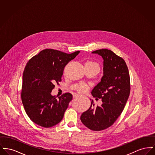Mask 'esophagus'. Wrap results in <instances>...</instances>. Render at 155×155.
Instances as JSON below:
<instances>
[{"label": "esophagus", "mask_w": 155, "mask_h": 155, "mask_svg": "<svg viewBox=\"0 0 155 155\" xmlns=\"http://www.w3.org/2000/svg\"><path fill=\"white\" fill-rule=\"evenodd\" d=\"M80 96V95H78V94H74V95H73V97H78V96Z\"/></svg>", "instance_id": "34e87169"}]
</instances>
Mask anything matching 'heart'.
I'll return each instance as SVG.
<instances>
[{
	"mask_svg": "<svg viewBox=\"0 0 155 155\" xmlns=\"http://www.w3.org/2000/svg\"><path fill=\"white\" fill-rule=\"evenodd\" d=\"M85 66L88 67L89 68H94L99 71L100 70V65L99 63H97V62L95 61H88L85 63ZM77 91L80 92V93H84L85 92L87 89L88 87L85 84H80L78 87H77Z\"/></svg>",
	"mask_w": 155,
	"mask_h": 155,
	"instance_id": "obj_1",
	"label": "heart"
}]
</instances>
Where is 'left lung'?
<instances>
[{"label":"left lung","instance_id":"8db88e82","mask_svg":"<svg viewBox=\"0 0 155 155\" xmlns=\"http://www.w3.org/2000/svg\"><path fill=\"white\" fill-rule=\"evenodd\" d=\"M92 53L103 59V77L91 92L103 103L95 107L92 101L91 107L80 118L89 129L99 131L113 125L122 113L130 93V77L124 60L114 52L102 49Z\"/></svg>","mask_w":155,"mask_h":155}]
</instances>
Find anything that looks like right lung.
<instances>
[{
	"instance_id": "1",
	"label": "right lung",
	"mask_w": 155,
	"mask_h": 155,
	"mask_svg": "<svg viewBox=\"0 0 155 155\" xmlns=\"http://www.w3.org/2000/svg\"><path fill=\"white\" fill-rule=\"evenodd\" d=\"M80 52L68 54L46 49L27 63L22 76L21 97L27 114L37 125L51 127L63 118L73 95L67 92L57 98L51 92L54 84L59 85L61 81L64 68Z\"/></svg>"
}]
</instances>
